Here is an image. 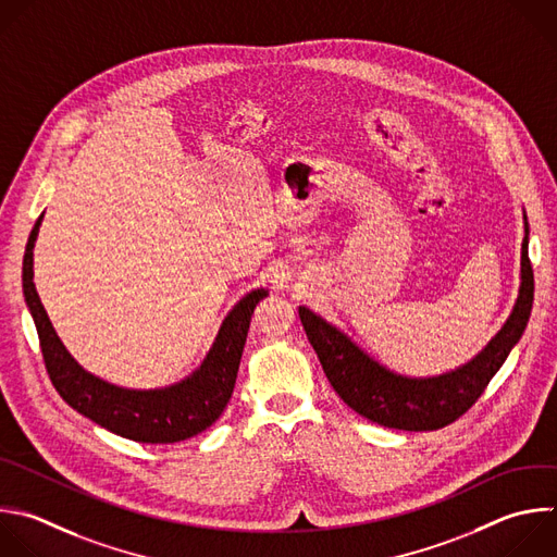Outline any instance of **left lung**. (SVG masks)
I'll return each instance as SVG.
<instances>
[{
  "label": "left lung",
  "instance_id": "obj_1",
  "mask_svg": "<svg viewBox=\"0 0 557 557\" xmlns=\"http://www.w3.org/2000/svg\"><path fill=\"white\" fill-rule=\"evenodd\" d=\"M524 232L529 234L527 223ZM520 267V293L503 330L474 360L437 379L396 376L312 310L299 308V319L330 385L349 409L387 429L437 431L459 420L483 396L511 347L520 341L533 306V269L527 236Z\"/></svg>",
  "mask_w": 557,
  "mask_h": 557
}]
</instances>
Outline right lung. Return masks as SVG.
<instances>
[{"instance_id": "add662e5", "label": "right lung", "mask_w": 557, "mask_h": 557, "mask_svg": "<svg viewBox=\"0 0 557 557\" xmlns=\"http://www.w3.org/2000/svg\"><path fill=\"white\" fill-rule=\"evenodd\" d=\"M39 223L41 216L26 245L24 295L39 332L48 376L59 396L102 429L141 444H174L210 429L234 394L251 314L269 293L264 288L249 293L227 314L214 347L190 379L157 392L122 389L87 374L63 347L48 319L33 282V247Z\"/></svg>"}]
</instances>
